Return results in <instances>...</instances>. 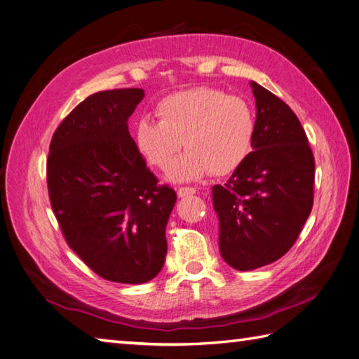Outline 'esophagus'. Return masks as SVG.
<instances>
[{"instance_id":"34e87169","label":"esophagus","mask_w":359,"mask_h":359,"mask_svg":"<svg viewBox=\"0 0 359 359\" xmlns=\"http://www.w3.org/2000/svg\"><path fill=\"white\" fill-rule=\"evenodd\" d=\"M196 193V188L193 187H180L177 190L179 198H185V196H191V194Z\"/></svg>"}]
</instances>
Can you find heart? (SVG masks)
<instances>
[{
  "instance_id": "1",
  "label": "heart",
  "mask_w": 359,
  "mask_h": 359,
  "mask_svg": "<svg viewBox=\"0 0 359 359\" xmlns=\"http://www.w3.org/2000/svg\"><path fill=\"white\" fill-rule=\"evenodd\" d=\"M158 122L141 119L135 144L149 165L166 169L184 147L188 152L168 172L172 182H190L205 174H227L250 152L256 117L240 97L213 88L180 90L157 105Z\"/></svg>"
}]
</instances>
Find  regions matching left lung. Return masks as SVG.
Returning <instances> with one entry per match:
<instances>
[{"mask_svg":"<svg viewBox=\"0 0 359 359\" xmlns=\"http://www.w3.org/2000/svg\"><path fill=\"white\" fill-rule=\"evenodd\" d=\"M256 99L252 152L224 185L212 188L219 252L240 271L283 257L295 243L314 201V155L298 117L251 81Z\"/></svg>","mask_w":359,"mask_h":359,"instance_id":"obj_1","label":"left lung"}]
</instances>
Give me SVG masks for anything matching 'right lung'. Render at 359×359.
<instances>
[{"mask_svg":"<svg viewBox=\"0 0 359 359\" xmlns=\"http://www.w3.org/2000/svg\"><path fill=\"white\" fill-rule=\"evenodd\" d=\"M144 89L89 95L51 138L47 184L69 246L90 270L142 284L165 264L166 224L177 194L149 171L128 132Z\"/></svg>","mask_w":359,"mask_h":359,"instance_id":"add662e5","label":"right lung"}]
</instances>
